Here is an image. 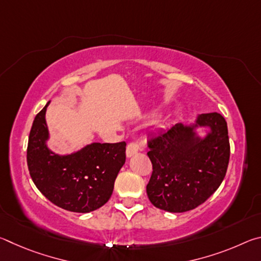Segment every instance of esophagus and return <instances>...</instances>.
<instances>
[{
	"label": "esophagus",
	"instance_id": "1",
	"mask_svg": "<svg viewBox=\"0 0 261 261\" xmlns=\"http://www.w3.org/2000/svg\"><path fill=\"white\" fill-rule=\"evenodd\" d=\"M139 151V143L138 141H132L126 147V156L130 158L132 155H135L136 153H138Z\"/></svg>",
	"mask_w": 261,
	"mask_h": 261
}]
</instances>
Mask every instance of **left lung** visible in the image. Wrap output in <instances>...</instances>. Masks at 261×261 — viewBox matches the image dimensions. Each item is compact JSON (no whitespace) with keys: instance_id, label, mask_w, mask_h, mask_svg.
<instances>
[{"instance_id":"left-lung-1","label":"left lung","mask_w":261,"mask_h":261,"mask_svg":"<svg viewBox=\"0 0 261 261\" xmlns=\"http://www.w3.org/2000/svg\"><path fill=\"white\" fill-rule=\"evenodd\" d=\"M197 125L211 129L204 139L196 137L193 126L179 123L147 141L153 171L146 192L158 208L171 213L196 208L226 176L230 156L226 120L218 113L201 114Z\"/></svg>"}]
</instances>
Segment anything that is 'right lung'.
Masks as SVG:
<instances>
[{"instance_id": "1", "label": "right lung", "mask_w": 261, "mask_h": 261, "mask_svg": "<svg viewBox=\"0 0 261 261\" xmlns=\"http://www.w3.org/2000/svg\"><path fill=\"white\" fill-rule=\"evenodd\" d=\"M35 116L28 144L31 178L53 204L76 213H88L112 197L115 179L125 162V141L93 143L79 152L59 155L46 145V109Z\"/></svg>"}]
</instances>
